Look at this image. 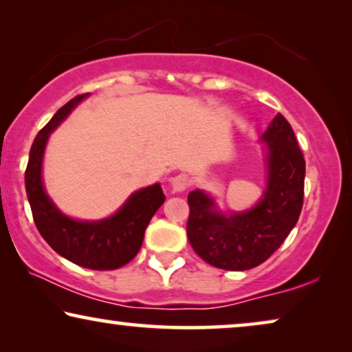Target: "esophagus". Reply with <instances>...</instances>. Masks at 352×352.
<instances>
[{"mask_svg": "<svg viewBox=\"0 0 352 352\" xmlns=\"http://www.w3.org/2000/svg\"><path fill=\"white\" fill-rule=\"evenodd\" d=\"M189 186H190V179L189 176L184 175V173H181V175H177L171 179V187L175 192H184Z\"/></svg>", "mask_w": 352, "mask_h": 352, "instance_id": "34e87169", "label": "esophagus"}]
</instances>
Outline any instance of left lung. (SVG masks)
<instances>
[{"mask_svg":"<svg viewBox=\"0 0 352 352\" xmlns=\"http://www.w3.org/2000/svg\"><path fill=\"white\" fill-rule=\"evenodd\" d=\"M266 142L267 186L252 210L223 214L204 190H192L187 237L195 253L211 266L247 271L259 266L295 228L305 197L306 163L295 133L282 113L261 138Z\"/></svg>","mask_w":352,"mask_h":352,"instance_id":"8db88e82","label":"left lung"}]
</instances>
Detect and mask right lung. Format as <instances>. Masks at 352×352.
<instances>
[{
  "instance_id": "1",
  "label": "right lung",
  "mask_w": 352,
  "mask_h": 352,
  "mask_svg": "<svg viewBox=\"0 0 352 352\" xmlns=\"http://www.w3.org/2000/svg\"><path fill=\"white\" fill-rule=\"evenodd\" d=\"M89 94H80L57 110L32 144L25 170V189L36 229L50 247L69 261L94 271L124 266L141 250L144 232L165 195L160 184L134 192L113 216L100 221L72 219L52 204L41 179L43 153L50 134Z\"/></svg>"
}]
</instances>
